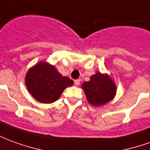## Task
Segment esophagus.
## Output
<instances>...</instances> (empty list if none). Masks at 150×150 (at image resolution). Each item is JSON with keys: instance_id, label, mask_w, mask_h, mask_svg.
<instances>
[{"instance_id": "1", "label": "esophagus", "mask_w": 150, "mask_h": 150, "mask_svg": "<svg viewBox=\"0 0 150 150\" xmlns=\"http://www.w3.org/2000/svg\"><path fill=\"white\" fill-rule=\"evenodd\" d=\"M75 83L76 85H79V83H80V80H79V79H76V80H75Z\"/></svg>"}]
</instances>
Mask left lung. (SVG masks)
<instances>
[{"label":"left lung","instance_id":"1","mask_svg":"<svg viewBox=\"0 0 150 150\" xmlns=\"http://www.w3.org/2000/svg\"><path fill=\"white\" fill-rule=\"evenodd\" d=\"M88 103L93 106H100L112 100L116 95V87L107 74L96 72L90 80L82 85Z\"/></svg>","mask_w":150,"mask_h":150}]
</instances>
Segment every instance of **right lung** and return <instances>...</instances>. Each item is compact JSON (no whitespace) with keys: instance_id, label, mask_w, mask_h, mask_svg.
Here are the masks:
<instances>
[{"instance_id":"1","label":"right lung","mask_w":150,"mask_h":150,"mask_svg":"<svg viewBox=\"0 0 150 150\" xmlns=\"http://www.w3.org/2000/svg\"><path fill=\"white\" fill-rule=\"evenodd\" d=\"M25 85L33 97L44 104L58 100L62 91L74 82L62 76L48 62H40L31 67L25 75Z\"/></svg>"}]
</instances>
